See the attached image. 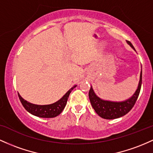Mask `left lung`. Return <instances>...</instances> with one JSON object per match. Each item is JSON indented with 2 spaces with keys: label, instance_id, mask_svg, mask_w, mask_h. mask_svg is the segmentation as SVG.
<instances>
[{
  "label": "left lung",
  "instance_id": "8db88e82",
  "mask_svg": "<svg viewBox=\"0 0 153 153\" xmlns=\"http://www.w3.org/2000/svg\"><path fill=\"white\" fill-rule=\"evenodd\" d=\"M127 43L130 45L134 50H135L131 42L127 41ZM142 72L141 71L140 79H139L138 87H137V89L136 90L135 93L131 97L123 102H111L102 100L96 95L93 88L91 86L88 97H89L91 104L94 110L102 118L108 119V120L118 118V117L125 115L131 110L137 102L139 92H140L141 85H142Z\"/></svg>",
  "mask_w": 153,
  "mask_h": 153
}]
</instances>
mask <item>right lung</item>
<instances>
[{
  "instance_id": "1",
  "label": "right lung",
  "mask_w": 153,
  "mask_h": 153,
  "mask_svg": "<svg viewBox=\"0 0 153 153\" xmlns=\"http://www.w3.org/2000/svg\"><path fill=\"white\" fill-rule=\"evenodd\" d=\"M77 85H75L73 87H72L59 100L54 102V103L51 104V105H34V104H32L25 100L19 95V94H18V96H19V98L22 105L25 107V110L27 112H29L30 113H31L32 115L40 117H47V118H48V117H54L57 116L62 112L64 108H65L67 105V102H68L70 92Z\"/></svg>"
}]
</instances>
